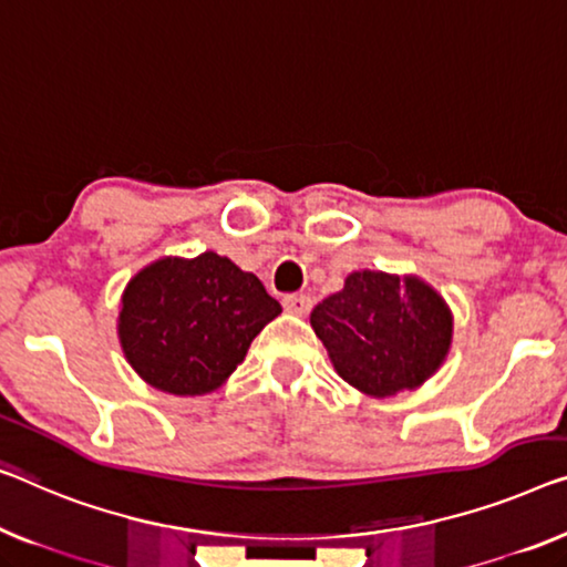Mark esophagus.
Masks as SVG:
<instances>
[{
    "instance_id": "1",
    "label": "esophagus",
    "mask_w": 567,
    "mask_h": 567,
    "mask_svg": "<svg viewBox=\"0 0 567 567\" xmlns=\"http://www.w3.org/2000/svg\"><path fill=\"white\" fill-rule=\"evenodd\" d=\"M282 306L287 312H292V316H308L312 308V300L308 295H285Z\"/></svg>"
}]
</instances>
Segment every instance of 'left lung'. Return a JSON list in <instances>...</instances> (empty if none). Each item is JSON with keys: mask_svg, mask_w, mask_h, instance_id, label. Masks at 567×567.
<instances>
[{"mask_svg": "<svg viewBox=\"0 0 567 567\" xmlns=\"http://www.w3.org/2000/svg\"><path fill=\"white\" fill-rule=\"evenodd\" d=\"M336 374L361 394L384 400L417 390L443 367L453 341V312L417 275L357 269L343 290L310 312Z\"/></svg>", "mask_w": 567, "mask_h": 567, "instance_id": "8db88e82", "label": "left lung"}]
</instances>
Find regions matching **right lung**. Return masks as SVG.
<instances>
[{"mask_svg":"<svg viewBox=\"0 0 567 567\" xmlns=\"http://www.w3.org/2000/svg\"><path fill=\"white\" fill-rule=\"evenodd\" d=\"M280 312L259 277L229 257H159L126 282L116 336L142 382L165 394L200 396L234 374Z\"/></svg>","mask_w":567,"mask_h":567,"instance_id":"obj_1","label":"right lung"}]
</instances>
